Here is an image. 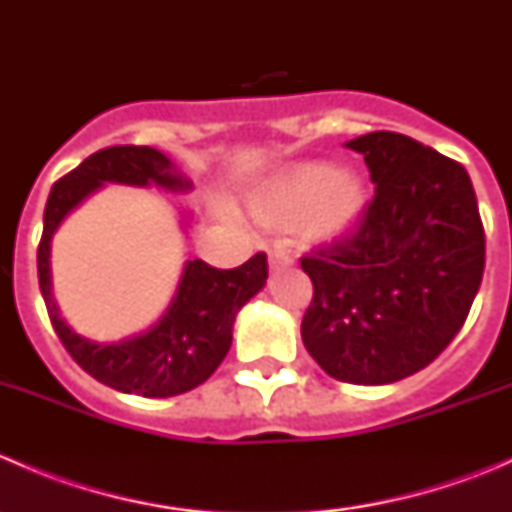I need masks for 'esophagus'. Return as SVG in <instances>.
<instances>
[{
    "label": "esophagus",
    "instance_id": "34e87169",
    "mask_svg": "<svg viewBox=\"0 0 512 512\" xmlns=\"http://www.w3.org/2000/svg\"><path fill=\"white\" fill-rule=\"evenodd\" d=\"M289 265H294V260L287 250L275 247V250L270 252V270H282V267H289Z\"/></svg>",
    "mask_w": 512,
    "mask_h": 512
}]
</instances>
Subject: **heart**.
<instances>
[{
  "label": "heart",
  "mask_w": 512,
  "mask_h": 512,
  "mask_svg": "<svg viewBox=\"0 0 512 512\" xmlns=\"http://www.w3.org/2000/svg\"><path fill=\"white\" fill-rule=\"evenodd\" d=\"M366 200V183L356 170L302 160L267 180L250 198V210L265 225H294L307 242H334L359 223Z\"/></svg>",
  "instance_id": "1"
}]
</instances>
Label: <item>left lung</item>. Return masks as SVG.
I'll list each match as a JSON object with an SVG mask.
<instances>
[{
  "mask_svg": "<svg viewBox=\"0 0 512 512\" xmlns=\"http://www.w3.org/2000/svg\"><path fill=\"white\" fill-rule=\"evenodd\" d=\"M347 148L374 188L352 235L302 257L314 297L302 342L329 376L394 384L431 364L466 322L485 235L466 168L409 136L374 131Z\"/></svg>",
  "mask_w": 512,
  "mask_h": 512,
  "instance_id": "left-lung-1",
  "label": "left lung"
}]
</instances>
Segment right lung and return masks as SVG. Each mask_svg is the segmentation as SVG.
I'll return each mask as SVG.
<instances>
[{
  "instance_id": "add662e5",
  "label": "right lung",
  "mask_w": 512,
  "mask_h": 512,
  "mask_svg": "<svg viewBox=\"0 0 512 512\" xmlns=\"http://www.w3.org/2000/svg\"><path fill=\"white\" fill-rule=\"evenodd\" d=\"M106 183L188 193L193 183L151 146H113L94 153L56 180L44 208L36 267L41 297L51 324L76 364L101 384L123 394L165 399L195 389L210 379L232 344L237 312L265 287L267 257H255L235 270H215L203 260H188L175 297L163 317L146 332L121 342H91L61 319L51 292V237L66 215Z\"/></svg>"
}]
</instances>
